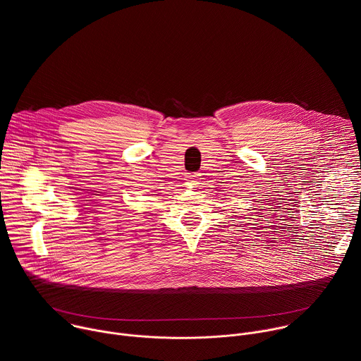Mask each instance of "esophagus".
Wrapping results in <instances>:
<instances>
[{
  "mask_svg": "<svg viewBox=\"0 0 361 361\" xmlns=\"http://www.w3.org/2000/svg\"><path fill=\"white\" fill-rule=\"evenodd\" d=\"M197 177H198V174H188V176L185 177V180H187L188 183H195Z\"/></svg>",
  "mask_w": 361,
  "mask_h": 361,
  "instance_id": "esophagus-1",
  "label": "esophagus"
}]
</instances>
